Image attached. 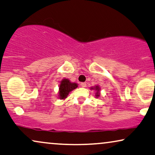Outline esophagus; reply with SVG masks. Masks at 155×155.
Here are the masks:
<instances>
[{
	"label": "esophagus",
	"instance_id": "obj_1",
	"mask_svg": "<svg viewBox=\"0 0 155 155\" xmlns=\"http://www.w3.org/2000/svg\"><path fill=\"white\" fill-rule=\"evenodd\" d=\"M81 86L83 88H85V87H86V83H81Z\"/></svg>",
	"mask_w": 155,
	"mask_h": 155
}]
</instances>
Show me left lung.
Masks as SVG:
<instances>
[{
  "label": "left lung",
  "mask_w": 155,
  "mask_h": 155,
  "mask_svg": "<svg viewBox=\"0 0 155 155\" xmlns=\"http://www.w3.org/2000/svg\"><path fill=\"white\" fill-rule=\"evenodd\" d=\"M91 89H93V90H95L96 91V98H98V97H99V96H100V91H101V88L100 86H99L98 85L97 86H95L94 87H91Z\"/></svg>",
  "instance_id": "8db88e82"
}]
</instances>
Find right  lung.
Here are the masks:
<instances>
[{
  "mask_svg": "<svg viewBox=\"0 0 155 155\" xmlns=\"http://www.w3.org/2000/svg\"><path fill=\"white\" fill-rule=\"evenodd\" d=\"M77 87V84L71 82L67 79H62L60 81L59 86V98H60L61 100H64L65 98H67L69 93Z\"/></svg>",
  "mask_w": 155,
  "mask_h": 155,
  "instance_id": "obj_1",
  "label": "right lung"
}]
</instances>
